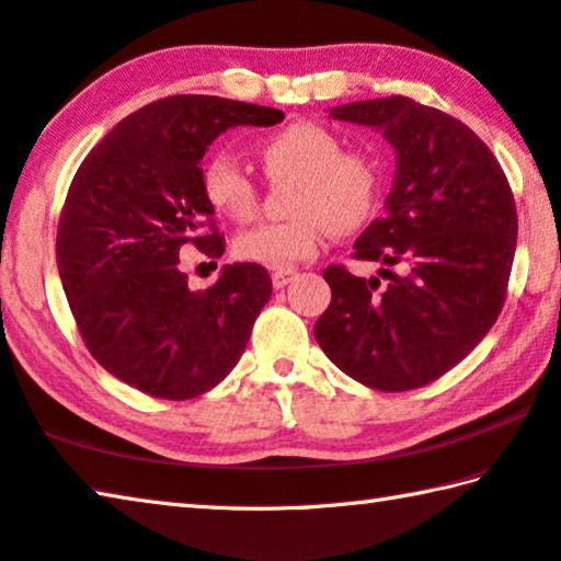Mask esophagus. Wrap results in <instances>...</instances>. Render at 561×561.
Returning a JSON list of instances; mask_svg holds the SVG:
<instances>
[{
    "label": "esophagus",
    "instance_id": "34e87169",
    "mask_svg": "<svg viewBox=\"0 0 561 561\" xmlns=\"http://www.w3.org/2000/svg\"><path fill=\"white\" fill-rule=\"evenodd\" d=\"M291 279H297V272H294V270H284V272H274L272 274L274 289H284Z\"/></svg>",
    "mask_w": 561,
    "mask_h": 561
}]
</instances>
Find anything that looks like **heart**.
<instances>
[{
    "label": "heart",
    "instance_id": "1",
    "mask_svg": "<svg viewBox=\"0 0 561 561\" xmlns=\"http://www.w3.org/2000/svg\"><path fill=\"white\" fill-rule=\"evenodd\" d=\"M260 158L272 178H299L289 222L252 227L234 240V254L267 270H294L314 260L331 232H351L374 215L381 195V175L364 153H344L334 130L299 121L272 133L260 144ZM201 185L215 213L234 222L257 213V185L232 156L205 160Z\"/></svg>",
    "mask_w": 561,
    "mask_h": 561
}]
</instances>
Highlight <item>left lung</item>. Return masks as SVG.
I'll return each mask as SVG.
<instances>
[{
	"label": "left lung",
	"mask_w": 561,
	"mask_h": 561,
	"mask_svg": "<svg viewBox=\"0 0 561 561\" xmlns=\"http://www.w3.org/2000/svg\"><path fill=\"white\" fill-rule=\"evenodd\" d=\"M331 118L374 128L396 150L383 217L354 242L388 279L324 270L329 309L314 336L346 376L376 391L440 378L485 339L505 304L517 210L490 148L462 121L405 96L344 103Z\"/></svg>",
	"instance_id": "obj_1"
}]
</instances>
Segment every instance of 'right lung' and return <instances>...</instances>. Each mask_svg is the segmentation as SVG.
<instances>
[{"label": "right lung", "instance_id": "add662e5", "mask_svg": "<svg viewBox=\"0 0 561 561\" xmlns=\"http://www.w3.org/2000/svg\"><path fill=\"white\" fill-rule=\"evenodd\" d=\"M284 113L220 96H168L130 113L83 160L66 195L56 264L91 356L138 391L187 401L232 371L272 297L262 264H225L187 287L180 247L222 257L201 160L220 133ZM211 232L205 233L204 227Z\"/></svg>", "mask_w": 561, "mask_h": 561}]
</instances>
